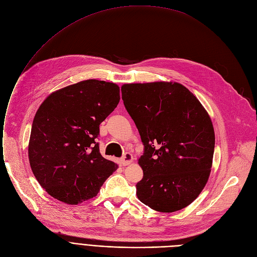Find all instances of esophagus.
I'll return each mask as SVG.
<instances>
[{
  "label": "esophagus",
  "instance_id": "obj_1",
  "mask_svg": "<svg viewBox=\"0 0 257 257\" xmlns=\"http://www.w3.org/2000/svg\"><path fill=\"white\" fill-rule=\"evenodd\" d=\"M120 162H121L122 166H128V165H131L132 162H133V155H132L131 153H128V152L124 153L123 156L121 157Z\"/></svg>",
  "mask_w": 257,
  "mask_h": 257
}]
</instances>
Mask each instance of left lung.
<instances>
[{"instance_id":"8db88e82","label":"left lung","mask_w":257,"mask_h":257,"mask_svg":"<svg viewBox=\"0 0 257 257\" xmlns=\"http://www.w3.org/2000/svg\"><path fill=\"white\" fill-rule=\"evenodd\" d=\"M121 94L144 145L138 199L165 213L185 208L199 196L211 172L215 135L208 113L176 82L124 84Z\"/></svg>"}]
</instances>
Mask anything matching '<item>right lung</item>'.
<instances>
[{
	"label": "right lung",
	"mask_w": 257,
	"mask_h": 257,
	"mask_svg": "<svg viewBox=\"0 0 257 257\" xmlns=\"http://www.w3.org/2000/svg\"><path fill=\"white\" fill-rule=\"evenodd\" d=\"M114 83L85 80L51 93L39 107L29 159L40 185L54 199L77 205L94 197L117 165L100 153V124L119 103Z\"/></svg>",
	"instance_id": "obj_1"
}]
</instances>
